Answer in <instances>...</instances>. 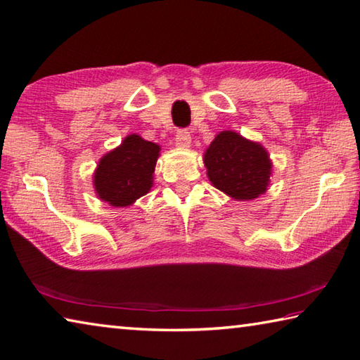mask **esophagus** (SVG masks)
<instances>
[{"label":"esophagus","instance_id":"1","mask_svg":"<svg viewBox=\"0 0 360 360\" xmlns=\"http://www.w3.org/2000/svg\"><path fill=\"white\" fill-rule=\"evenodd\" d=\"M191 143H192V136L187 129H182L178 134H176V145H178L179 148H188L191 146Z\"/></svg>","mask_w":360,"mask_h":360}]
</instances>
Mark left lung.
Wrapping results in <instances>:
<instances>
[{
    "label": "left lung",
    "mask_w": 360,
    "mask_h": 360,
    "mask_svg": "<svg viewBox=\"0 0 360 360\" xmlns=\"http://www.w3.org/2000/svg\"><path fill=\"white\" fill-rule=\"evenodd\" d=\"M207 178L231 198H258L269 186L272 162L266 149L233 130H224L205 153Z\"/></svg>",
    "instance_id": "obj_1"
}]
</instances>
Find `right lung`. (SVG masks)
I'll use <instances>...</instances> for the list:
<instances>
[{"label":"right lung","instance_id":"add662e5","mask_svg":"<svg viewBox=\"0 0 360 360\" xmlns=\"http://www.w3.org/2000/svg\"><path fill=\"white\" fill-rule=\"evenodd\" d=\"M160 146L132 134L99 160L94 173L97 197L110 206H130L153 187Z\"/></svg>","mask_w":360,"mask_h":360}]
</instances>
